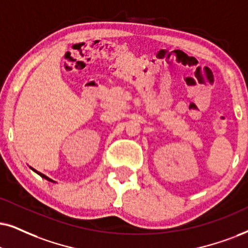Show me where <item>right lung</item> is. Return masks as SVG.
<instances>
[{
    "label": "right lung",
    "mask_w": 248,
    "mask_h": 248,
    "mask_svg": "<svg viewBox=\"0 0 248 248\" xmlns=\"http://www.w3.org/2000/svg\"><path fill=\"white\" fill-rule=\"evenodd\" d=\"M34 170H35V169H34ZM35 171H36V170H35ZM36 173H37V174H39V175H40V176H42L43 178H46V180H48V181H50V182H54V181H52V180H50V178H49V177H46V175L41 174V173H39V171H36Z\"/></svg>",
    "instance_id": "add662e5"
}]
</instances>
